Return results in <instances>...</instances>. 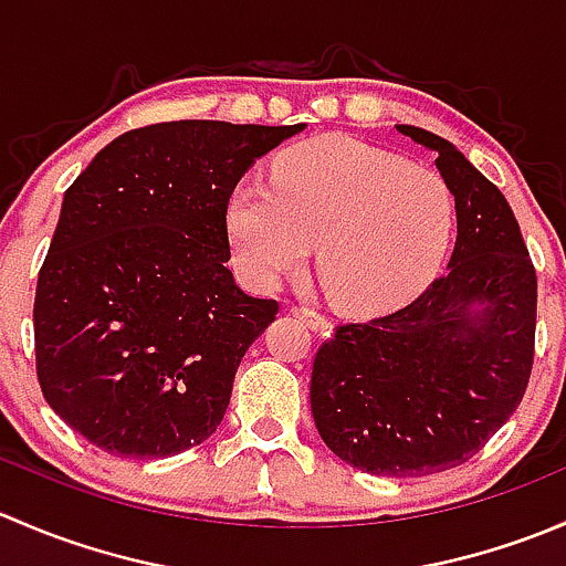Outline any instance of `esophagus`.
Returning a JSON list of instances; mask_svg holds the SVG:
<instances>
[{
  "label": "esophagus",
  "instance_id": "34e87169",
  "mask_svg": "<svg viewBox=\"0 0 566 566\" xmlns=\"http://www.w3.org/2000/svg\"><path fill=\"white\" fill-rule=\"evenodd\" d=\"M290 312H293L295 317L304 319V323L310 325V328H315V331H328V328H331L328 317H325L323 312L312 310V306H301V304H295V306H290Z\"/></svg>",
  "mask_w": 566,
  "mask_h": 566
}]
</instances>
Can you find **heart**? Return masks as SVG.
Wrapping results in <instances>:
<instances>
[{"mask_svg": "<svg viewBox=\"0 0 566 566\" xmlns=\"http://www.w3.org/2000/svg\"><path fill=\"white\" fill-rule=\"evenodd\" d=\"M458 205L427 167L347 136L290 147L273 180L232 191V254L256 287L301 271L317 241V271L331 298L353 315L402 306L430 284L452 243Z\"/></svg>", "mask_w": 566, "mask_h": 566, "instance_id": "1", "label": "heart"}]
</instances>
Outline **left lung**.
I'll use <instances>...</instances> for the list:
<instances>
[{
  "mask_svg": "<svg viewBox=\"0 0 566 566\" xmlns=\"http://www.w3.org/2000/svg\"><path fill=\"white\" fill-rule=\"evenodd\" d=\"M397 130L436 153L458 205V243L408 306L336 325L310 397L336 458L399 479L462 465L515 413L534 367L536 271L504 193L452 142Z\"/></svg>",
  "mask_w": 566,
  "mask_h": 566,
  "instance_id": "8db88e82",
  "label": "left lung"
}]
</instances>
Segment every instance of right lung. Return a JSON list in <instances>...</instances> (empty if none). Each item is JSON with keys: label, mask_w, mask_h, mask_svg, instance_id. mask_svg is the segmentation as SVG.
<instances>
[{"label": "right lung", "mask_w": 566, "mask_h": 566, "mask_svg": "<svg viewBox=\"0 0 566 566\" xmlns=\"http://www.w3.org/2000/svg\"><path fill=\"white\" fill-rule=\"evenodd\" d=\"M298 125L175 119L117 136L73 180L35 290L45 402L117 458L216 432L251 342L276 319L227 268L238 180Z\"/></svg>", "instance_id": "1"}]
</instances>
